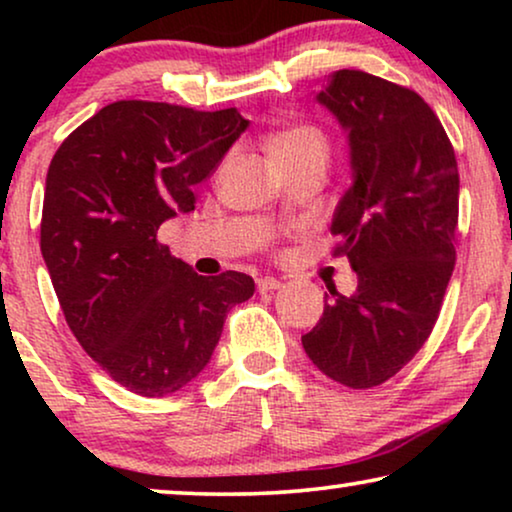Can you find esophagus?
Listing matches in <instances>:
<instances>
[{
    "mask_svg": "<svg viewBox=\"0 0 512 512\" xmlns=\"http://www.w3.org/2000/svg\"><path fill=\"white\" fill-rule=\"evenodd\" d=\"M256 286H258V291H261V293H268V291L279 289V286H282V282H279V279H275V277H261L256 282Z\"/></svg>",
    "mask_w": 512,
    "mask_h": 512,
    "instance_id": "1",
    "label": "esophagus"
}]
</instances>
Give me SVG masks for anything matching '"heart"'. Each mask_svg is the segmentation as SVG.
Masks as SVG:
<instances>
[{
	"label": "heart",
	"instance_id": "1",
	"mask_svg": "<svg viewBox=\"0 0 512 512\" xmlns=\"http://www.w3.org/2000/svg\"><path fill=\"white\" fill-rule=\"evenodd\" d=\"M268 151L275 165L296 163V160H324L328 158L326 132L314 123H296L275 132L268 142Z\"/></svg>",
	"mask_w": 512,
	"mask_h": 512
}]
</instances>
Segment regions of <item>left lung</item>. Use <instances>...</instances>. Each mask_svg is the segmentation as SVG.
Listing matches in <instances>:
<instances>
[{"instance_id":"obj_1","label":"left lung","mask_w":512,"mask_h":512,"mask_svg":"<svg viewBox=\"0 0 512 512\" xmlns=\"http://www.w3.org/2000/svg\"><path fill=\"white\" fill-rule=\"evenodd\" d=\"M349 137L352 186L333 214L359 277L354 296L333 289L303 335L321 373L352 389L394 377L429 338L454 270L459 172L433 109L415 90L340 69L317 95Z\"/></svg>"}]
</instances>
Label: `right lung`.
Listing matches in <instances>:
<instances>
[{
	"mask_svg": "<svg viewBox=\"0 0 512 512\" xmlns=\"http://www.w3.org/2000/svg\"><path fill=\"white\" fill-rule=\"evenodd\" d=\"M247 125L237 109L121 100L81 123L48 167L41 256L53 289L86 354L132 394L184 389L230 307L254 296L244 272L202 277L158 242Z\"/></svg>",
	"mask_w": 512,
	"mask_h": 512,
	"instance_id": "obj_1",
	"label": "right lung"
}]
</instances>
